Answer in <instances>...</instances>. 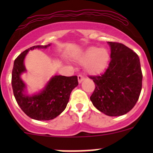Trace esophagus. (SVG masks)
Listing matches in <instances>:
<instances>
[{"label": "esophagus", "instance_id": "34e87169", "mask_svg": "<svg viewBox=\"0 0 153 153\" xmlns=\"http://www.w3.org/2000/svg\"><path fill=\"white\" fill-rule=\"evenodd\" d=\"M84 79H85V78H84V76H82L81 75H79L78 76V83H79V84H81V83L82 82Z\"/></svg>", "mask_w": 153, "mask_h": 153}]
</instances>
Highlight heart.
Returning a JSON list of instances; mask_svg holds the SVG:
<instances>
[{
  "label": "heart",
  "mask_w": 153,
  "mask_h": 153,
  "mask_svg": "<svg viewBox=\"0 0 153 153\" xmlns=\"http://www.w3.org/2000/svg\"><path fill=\"white\" fill-rule=\"evenodd\" d=\"M84 64L86 72L92 75H99L104 72L109 61V52L104 48L91 47L86 49L77 59Z\"/></svg>",
  "instance_id": "b5f03b06"
}]
</instances>
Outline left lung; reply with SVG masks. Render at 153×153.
Here are the masks:
<instances>
[{
  "label": "left lung",
  "instance_id": "obj_1",
  "mask_svg": "<svg viewBox=\"0 0 153 153\" xmlns=\"http://www.w3.org/2000/svg\"><path fill=\"white\" fill-rule=\"evenodd\" d=\"M111 61L103 75L90 76L95 84L92 104L109 116H120L131 110L142 87V72L138 55L129 47L108 42Z\"/></svg>",
  "mask_w": 153,
  "mask_h": 153
}]
</instances>
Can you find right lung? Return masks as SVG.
<instances>
[{"label": "right lung", "instance_id": "right-lung-1", "mask_svg": "<svg viewBox=\"0 0 153 153\" xmlns=\"http://www.w3.org/2000/svg\"><path fill=\"white\" fill-rule=\"evenodd\" d=\"M50 46H34L26 49L15 60L12 69V86L15 100L26 115L38 121H49L58 116L67 107L72 89L78 85L77 76L55 75L40 92L28 95L27 85L21 78L27 72L24 59L29 51Z\"/></svg>", "mask_w": 153, "mask_h": 153}]
</instances>
